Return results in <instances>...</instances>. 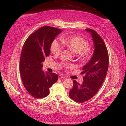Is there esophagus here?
<instances>
[{
	"instance_id": "34e87169",
	"label": "esophagus",
	"mask_w": 126,
	"mask_h": 126,
	"mask_svg": "<svg viewBox=\"0 0 126 126\" xmlns=\"http://www.w3.org/2000/svg\"><path fill=\"white\" fill-rule=\"evenodd\" d=\"M58 78H59V79H64V78H65V77H64L63 76H62V75H59Z\"/></svg>"
}]
</instances>
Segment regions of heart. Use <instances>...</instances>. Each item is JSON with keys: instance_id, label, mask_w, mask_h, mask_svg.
Listing matches in <instances>:
<instances>
[{"instance_id": "b5f03b06", "label": "heart", "mask_w": 126, "mask_h": 126, "mask_svg": "<svg viewBox=\"0 0 126 126\" xmlns=\"http://www.w3.org/2000/svg\"><path fill=\"white\" fill-rule=\"evenodd\" d=\"M61 42L55 39L50 46V50L53 54L58 55L62 50L63 47L77 54L78 57L83 60L88 59L91 54V49L88 46V43L84 38L79 36L62 37Z\"/></svg>"}]
</instances>
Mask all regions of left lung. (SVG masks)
<instances>
[{"label": "left lung", "instance_id": "obj_1", "mask_svg": "<svg viewBox=\"0 0 126 126\" xmlns=\"http://www.w3.org/2000/svg\"><path fill=\"white\" fill-rule=\"evenodd\" d=\"M85 31L92 38L94 52L90 60L82 68L83 82L80 84L73 80V88L69 91V96L74 101L83 103L90 99L98 91L103 84L108 71L109 57L106 46L96 32L91 29Z\"/></svg>", "mask_w": 126, "mask_h": 126}]
</instances>
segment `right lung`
Masks as SVG:
<instances>
[{"instance_id": "1", "label": "right lung", "mask_w": 126, "mask_h": 126, "mask_svg": "<svg viewBox=\"0 0 126 126\" xmlns=\"http://www.w3.org/2000/svg\"><path fill=\"white\" fill-rule=\"evenodd\" d=\"M62 30L45 26L30 35L23 45L21 53L19 71L25 89L36 98L47 97L49 88L57 82V74L44 72L42 63L48 57L50 46Z\"/></svg>"}]
</instances>
